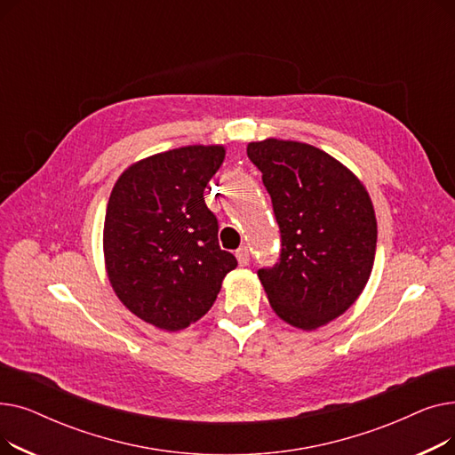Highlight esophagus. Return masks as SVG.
<instances>
[{
    "mask_svg": "<svg viewBox=\"0 0 455 455\" xmlns=\"http://www.w3.org/2000/svg\"><path fill=\"white\" fill-rule=\"evenodd\" d=\"M235 258H237V261H240V266H247L249 259H251L249 249L247 247H240V249L235 251Z\"/></svg>",
    "mask_w": 455,
    "mask_h": 455,
    "instance_id": "obj_1",
    "label": "esophagus"
}]
</instances>
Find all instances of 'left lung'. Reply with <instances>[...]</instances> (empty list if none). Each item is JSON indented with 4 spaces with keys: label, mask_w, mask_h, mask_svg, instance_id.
I'll return each mask as SVG.
<instances>
[{
    "label": "left lung",
    "mask_w": 455,
    "mask_h": 455,
    "mask_svg": "<svg viewBox=\"0 0 455 455\" xmlns=\"http://www.w3.org/2000/svg\"><path fill=\"white\" fill-rule=\"evenodd\" d=\"M280 227L273 267L258 271L275 314L315 330L347 309L369 282L376 215L365 186L328 153L302 141L267 138L247 146Z\"/></svg>",
    "instance_id": "1"
}]
</instances>
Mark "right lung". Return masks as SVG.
<instances>
[{"mask_svg": "<svg viewBox=\"0 0 455 455\" xmlns=\"http://www.w3.org/2000/svg\"><path fill=\"white\" fill-rule=\"evenodd\" d=\"M223 160V146L179 148L132 164L112 188L103 228L108 280L156 328L199 321L237 266L220 247L218 218L204 203Z\"/></svg>", "mask_w": 455, "mask_h": 455, "instance_id": "right-lung-1", "label": "right lung"}]
</instances>
